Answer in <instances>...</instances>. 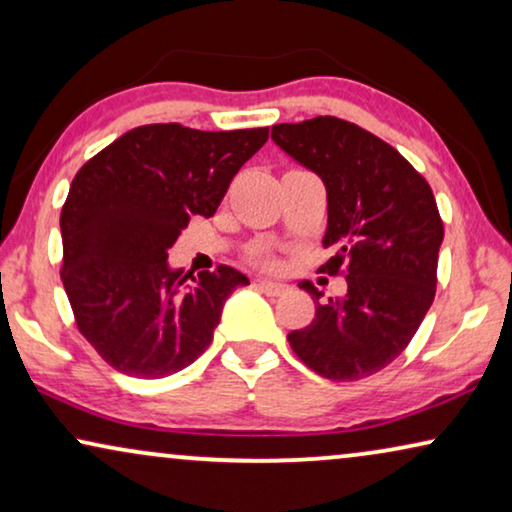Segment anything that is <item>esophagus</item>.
Wrapping results in <instances>:
<instances>
[{
  "mask_svg": "<svg viewBox=\"0 0 512 512\" xmlns=\"http://www.w3.org/2000/svg\"><path fill=\"white\" fill-rule=\"evenodd\" d=\"M258 289L268 293V296H282V293L289 289V286L279 284V282H272V279H258Z\"/></svg>",
  "mask_w": 512,
  "mask_h": 512,
  "instance_id": "1",
  "label": "esophagus"
}]
</instances>
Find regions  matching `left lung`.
Masks as SVG:
<instances>
[{"mask_svg": "<svg viewBox=\"0 0 512 512\" xmlns=\"http://www.w3.org/2000/svg\"><path fill=\"white\" fill-rule=\"evenodd\" d=\"M279 149L326 186L324 247L335 254L319 272L345 275L347 293L321 300L314 319L289 333L291 349L314 373L356 382L387 368L408 347L436 296L443 219L426 179L373 132L335 116L272 125Z\"/></svg>", "mask_w": 512, "mask_h": 512, "instance_id": "obj_1", "label": "left lung"}]
</instances>
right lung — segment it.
Listing matches in <instances>:
<instances>
[{
  "label": "right lung",
  "instance_id": "obj_1",
  "mask_svg": "<svg viewBox=\"0 0 512 512\" xmlns=\"http://www.w3.org/2000/svg\"><path fill=\"white\" fill-rule=\"evenodd\" d=\"M270 128L205 132L153 123L76 172L62 205V284L76 326L118 373L158 380L198 359L226 298L249 279L219 265L185 279L167 251L191 216L209 219Z\"/></svg>",
  "mask_w": 512,
  "mask_h": 512
}]
</instances>
